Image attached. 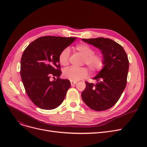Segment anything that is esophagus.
<instances>
[{"mask_svg": "<svg viewBox=\"0 0 147 147\" xmlns=\"http://www.w3.org/2000/svg\"><path fill=\"white\" fill-rule=\"evenodd\" d=\"M77 84V82L71 81V86H73V85H74V84Z\"/></svg>", "mask_w": 147, "mask_h": 147, "instance_id": "obj_1", "label": "esophagus"}]
</instances>
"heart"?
I'll return each mask as SVG.
<instances>
[{
    "instance_id": "heart-1",
    "label": "heart",
    "mask_w": 147,
    "mask_h": 147,
    "mask_svg": "<svg viewBox=\"0 0 147 147\" xmlns=\"http://www.w3.org/2000/svg\"><path fill=\"white\" fill-rule=\"evenodd\" d=\"M74 49L83 57V63L85 64L91 72H99L104 68L105 58L101 53L95 52L93 48L88 44L82 43L76 45ZM69 51L68 48L62 50L58 57L59 63L63 66L69 64ZM89 74L86 68H76L71 67L65 69L63 75L65 78L73 82H77L87 78Z\"/></svg>"
}]
</instances>
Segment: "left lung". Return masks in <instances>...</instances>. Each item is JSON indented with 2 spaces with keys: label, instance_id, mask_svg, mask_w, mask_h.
I'll return each mask as SVG.
<instances>
[{
  "label": "left lung",
  "instance_id": "1",
  "mask_svg": "<svg viewBox=\"0 0 147 147\" xmlns=\"http://www.w3.org/2000/svg\"><path fill=\"white\" fill-rule=\"evenodd\" d=\"M102 51L105 65L94 79L96 84L85 82L82 93L84 102L91 109L99 111L113 107L120 99L127 83L129 59L122 46L108 38H82Z\"/></svg>",
  "mask_w": 147,
  "mask_h": 147
}]
</instances>
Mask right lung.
<instances>
[{
    "label": "right lung",
    "mask_w": 147,
    "mask_h": 147,
    "mask_svg": "<svg viewBox=\"0 0 147 147\" xmlns=\"http://www.w3.org/2000/svg\"><path fill=\"white\" fill-rule=\"evenodd\" d=\"M76 38L42 36L30 43L22 53V83L31 101L41 109H54L64 101L71 84L69 80L59 78L62 72L58 57Z\"/></svg>",
    "instance_id": "right-lung-1"
}]
</instances>
